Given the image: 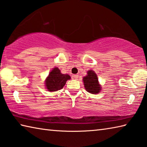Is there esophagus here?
I'll use <instances>...</instances> for the list:
<instances>
[{
	"instance_id": "1",
	"label": "esophagus",
	"mask_w": 147,
	"mask_h": 147,
	"mask_svg": "<svg viewBox=\"0 0 147 147\" xmlns=\"http://www.w3.org/2000/svg\"><path fill=\"white\" fill-rule=\"evenodd\" d=\"M72 77H73L74 79H77V78H78V77H79V76H78V75H73Z\"/></svg>"
}]
</instances>
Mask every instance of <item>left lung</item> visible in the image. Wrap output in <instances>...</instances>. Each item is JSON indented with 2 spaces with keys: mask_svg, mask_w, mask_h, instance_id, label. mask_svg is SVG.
<instances>
[{
  "mask_svg": "<svg viewBox=\"0 0 147 147\" xmlns=\"http://www.w3.org/2000/svg\"><path fill=\"white\" fill-rule=\"evenodd\" d=\"M85 89L88 92L92 94L98 93L100 91V86L98 84V78L93 70L88 71V75L83 78Z\"/></svg>",
  "mask_w": 147,
  "mask_h": 147,
  "instance_id": "8db88e82",
  "label": "left lung"
}]
</instances>
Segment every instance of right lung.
<instances>
[{"instance_id":"obj_1","label":"right lung","mask_w":147,"mask_h":147,"mask_svg":"<svg viewBox=\"0 0 147 147\" xmlns=\"http://www.w3.org/2000/svg\"><path fill=\"white\" fill-rule=\"evenodd\" d=\"M68 79H70V76L68 74H62L59 68H54L47 78L45 86L48 91H56L62 89Z\"/></svg>"}]
</instances>
